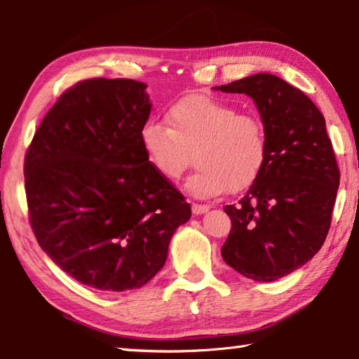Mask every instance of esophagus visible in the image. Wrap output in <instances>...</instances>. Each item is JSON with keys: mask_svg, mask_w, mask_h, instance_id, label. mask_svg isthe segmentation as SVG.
Masks as SVG:
<instances>
[{"mask_svg": "<svg viewBox=\"0 0 359 359\" xmlns=\"http://www.w3.org/2000/svg\"><path fill=\"white\" fill-rule=\"evenodd\" d=\"M208 207L207 204H193L191 205V210H193V213L194 215H202V213H205L207 210H208Z\"/></svg>", "mask_w": 359, "mask_h": 359, "instance_id": "1", "label": "esophagus"}]
</instances>
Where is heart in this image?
Returning <instances> with one entry per match:
<instances>
[{
	"instance_id": "obj_1",
	"label": "heart",
	"mask_w": 359,
	"mask_h": 359,
	"mask_svg": "<svg viewBox=\"0 0 359 359\" xmlns=\"http://www.w3.org/2000/svg\"><path fill=\"white\" fill-rule=\"evenodd\" d=\"M166 125L149 121L140 141L146 158L163 179L177 180L194 155L198 171L187 180L199 198L237 193L250 187L265 165L269 140L262 119L231 103L188 95L166 111Z\"/></svg>"
}]
</instances>
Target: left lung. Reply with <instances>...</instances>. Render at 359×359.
<instances>
[{
    "label": "left lung",
    "mask_w": 359,
    "mask_h": 359,
    "mask_svg": "<svg viewBox=\"0 0 359 359\" xmlns=\"http://www.w3.org/2000/svg\"><path fill=\"white\" fill-rule=\"evenodd\" d=\"M256 103L269 140L265 165L238 204L226 205L231 232L224 262L254 281H275L299 269L328 236L339 179L325 119L308 95L276 75L223 84Z\"/></svg>",
    "instance_id": "left-lung-1"
}]
</instances>
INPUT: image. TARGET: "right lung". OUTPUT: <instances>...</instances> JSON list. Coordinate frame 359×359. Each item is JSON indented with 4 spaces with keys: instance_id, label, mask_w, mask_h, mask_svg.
<instances>
[{
    "instance_id": "1",
    "label": "right lung",
    "mask_w": 359,
    "mask_h": 359,
    "mask_svg": "<svg viewBox=\"0 0 359 359\" xmlns=\"http://www.w3.org/2000/svg\"><path fill=\"white\" fill-rule=\"evenodd\" d=\"M147 86L90 78L64 90L25 155L32 232L78 283L140 289L166 262L172 233L191 207L146 158L140 132L151 114Z\"/></svg>"
}]
</instances>
